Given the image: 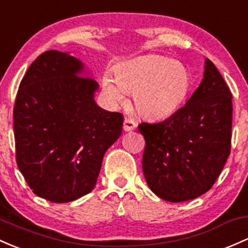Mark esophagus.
Returning <instances> with one entry per match:
<instances>
[{
	"mask_svg": "<svg viewBox=\"0 0 248 248\" xmlns=\"http://www.w3.org/2000/svg\"><path fill=\"white\" fill-rule=\"evenodd\" d=\"M137 127V122L134 121L133 119H129V118H126L124 121V129L126 130V132H129V130H133Z\"/></svg>",
	"mask_w": 248,
	"mask_h": 248,
	"instance_id": "34e87169",
	"label": "esophagus"
}]
</instances>
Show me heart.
Returning <instances> with one entry per match:
<instances>
[{"label":"heart","mask_w":248,"mask_h":248,"mask_svg":"<svg viewBox=\"0 0 248 248\" xmlns=\"http://www.w3.org/2000/svg\"><path fill=\"white\" fill-rule=\"evenodd\" d=\"M190 76L184 64L165 56H142L126 62L103 78L102 88L113 102L133 93L135 109L148 118H166L178 109L190 89Z\"/></svg>","instance_id":"1"}]
</instances>
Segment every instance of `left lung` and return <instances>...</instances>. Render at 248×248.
I'll list each match as a JSON object with an SVG mask.
<instances>
[{"instance_id": "8db88e82", "label": "left lung", "mask_w": 248, "mask_h": 248, "mask_svg": "<svg viewBox=\"0 0 248 248\" xmlns=\"http://www.w3.org/2000/svg\"><path fill=\"white\" fill-rule=\"evenodd\" d=\"M232 94L211 60L186 105L156 124L141 122L142 170L152 192L170 202L212 188L231 153Z\"/></svg>"}]
</instances>
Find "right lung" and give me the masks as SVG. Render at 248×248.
Here are the masks:
<instances>
[{
  "instance_id": "right-lung-1",
  "label": "right lung",
  "mask_w": 248,
  "mask_h": 248,
  "mask_svg": "<svg viewBox=\"0 0 248 248\" xmlns=\"http://www.w3.org/2000/svg\"><path fill=\"white\" fill-rule=\"evenodd\" d=\"M68 53L48 50L23 76L14 106L16 162L37 197L69 202L95 187L124 115L95 103L96 81Z\"/></svg>"
}]
</instances>
